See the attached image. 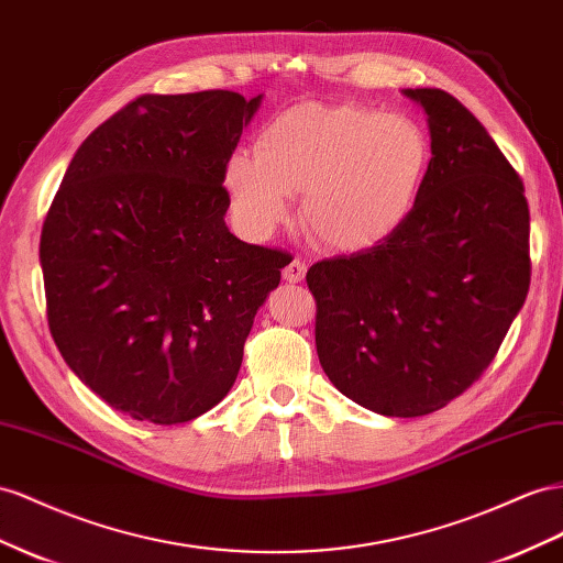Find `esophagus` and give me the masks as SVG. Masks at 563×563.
Here are the masks:
<instances>
[{"label":"esophagus","instance_id":"esophagus-1","mask_svg":"<svg viewBox=\"0 0 563 563\" xmlns=\"http://www.w3.org/2000/svg\"><path fill=\"white\" fill-rule=\"evenodd\" d=\"M306 272H308L306 263H302L300 257H294V261L284 267L282 275H284V279H286L288 284H300L302 279H306Z\"/></svg>","mask_w":563,"mask_h":563}]
</instances>
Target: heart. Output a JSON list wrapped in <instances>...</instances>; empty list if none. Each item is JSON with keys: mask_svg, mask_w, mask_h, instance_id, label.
Returning <instances> with one entry per match:
<instances>
[{"mask_svg": "<svg viewBox=\"0 0 563 563\" xmlns=\"http://www.w3.org/2000/svg\"><path fill=\"white\" fill-rule=\"evenodd\" d=\"M433 163L419 120L367 106H294L227 158L222 185L241 230L265 236L302 191L300 222L331 251L374 249L412 218Z\"/></svg>", "mask_w": 563, "mask_h": 563, "instance_id": "heart-1", "label": "heart"}]
</instances>
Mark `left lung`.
Masks as SVG:
<instances>
[{
    "label": "left lung",
    "mask_w": 563,
    "mask_h": 563,
    "mask_svg": "<svg viewBox=\"0 0 563 563\" xmlns=\"http://www.w3.org/2000/svg\"><path fill=\"white\" fill-rule=\"evenodd\" d=\"M427 113L433 163L421 201L374 249L308 269L319 364L345 398L423 417L493 362L528 284L523 181L476 115L435 87L402 89Z\"/></svg>",
    "instance_id": "obj_1"
}]
</instances>
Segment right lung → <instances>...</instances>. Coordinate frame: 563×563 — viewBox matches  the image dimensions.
Instances as JSON below:
<instances>
[{
	"mask_svg": "<svg viewBox=\"0 0 563 563\" xmlns=\"http://www.w3.org/2000/svg\"><path fill=\"white\" fill-rule=\"evenodd\" d=\"M227 89L144 95L75 151L40 239L54 343L136 421L185 423L236 382L286 255L224 222V163L261 109Z\"/></svg>",
	"mask_w": 563,
	"mask_h": 563,
	"instance_id": "right-lung-1",
	"label": "right lung"
}]
</instances>
